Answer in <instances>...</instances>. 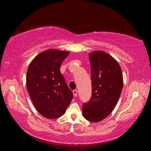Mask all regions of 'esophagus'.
Returning <instances> with one entry per match:
<instances>
[{
	"mask_svg": "<svg viewBox=\"0 0 151 151\" xmlns=\"http://www.w3.org/2000/svg\"><path fill=\"white\" fill-rule=\"evenodd\" d=\"M73 94H74V96L76 97L77 96V90H74L73 91Z\"/></svg>",
	"mask_w": 151,
	"mask_h": 151,
	"instance_id": "34e87169",
	"label": "esophagus"
}]
</instances>
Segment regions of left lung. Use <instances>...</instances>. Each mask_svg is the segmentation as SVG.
I'll list each match as a JSON object with an SVG mask.
<instances>
[{
	"label": "left lung",
	"mask_w": 151,
	"mask_h": 151,
	"mask_svg": "<svg viewBox=\"0 0 151 151\" xmlns=\"http://www.w3.org/2000/svg\"><path fill=\"white\" fill-rule=\"evenodd\" d=\"M91 67L92 96L83 104V115L87 120H104L116 106L123 88L121 67L117 61L103 51L89 54Z\"/></svg>",
	"instance_id": "1"
}]
</instances>
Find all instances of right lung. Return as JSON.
Returning a JSON list of instances; mask_svg holds the SVG:
<instances>
[{
    "mask_svg": "<svg viewBox=\"0 0 151 151\" xmlns=\"http://www.w3.org/2000/svg\"><path fill=\"white\" fill-rule=\"evenodd\" d=\"M69 52L50 49L36 56L27 70L26 87L35 108L48 119L62 116L73 95L60 68Z\"/></svg>",
    "mask_w": 151,
    "mask_h": 151,
    "instance_id": "add662e5",
    "label": "right lung"
}]
</instances>
